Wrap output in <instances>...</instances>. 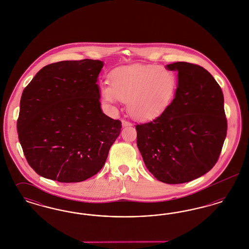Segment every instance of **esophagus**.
I'll list each match as a JSON object with an SVG mask.
<instances>
[{
    "label": "esophagus",
    "instance_id": "esophagus-1",
    "mask_svg": "<svg viewBox=\"0 0 249 249\" xmlns=\"http://www.w3.org/2000/svg\"><path fill=\"white\" fill-rule=\"evenodd\" d=\"M121 122H122L123 127H126V126H131V123L129 122V121H127V120H125V119H122V120H121Z\"/></svg>",
    "mask_w": 249,
    "mask_h": 249
}]
</instances>
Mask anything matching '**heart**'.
Returning <instances> with one entry per match:
<instances>
[{
  "instance_id": "1",
  "label": "heart",
  "mask_w": 249,
  "mask_h": 249,
  "mask_svg": "<svg viewBox=\"0 0 249 249\" xmlns=\"http://www.w3.org/2000/svg\"><path fill=\"white\" fill-rule=\"evenodd\" d=\"M178 86L176 72L164 66L129 65L116 68L110 73V85L101 87L103 100L114 105L127 101L132 118L152 119L172 103Z\"/></svg>"
}]
</instances>
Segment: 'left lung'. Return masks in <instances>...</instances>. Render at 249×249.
Segmentation results:
<instances>
[{
  "instance_id": "obj_1",
  "label": "left lung",
  "mask_w": 249,
  "mask_h": 249,
  "mask_svg": "<svg viewBox=\"0 0 249 249\" xmlns=\"http://www.w3.org/2000/svg\"><path fill=\"white\" fill-rule=\"evenodd\" d=\"M176 97L156 119L137 124V146L148 171L166 184L200 178L216 163L227 135L224 97L200 65L175 62Z\"/></svg>"
}]
</instances>
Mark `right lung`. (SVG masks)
<instances>
[{
    "mask_svg": "<svg viewBox=\"0 0 249 249\" xmlns=\"http://www.w3.org/2000/svg\"><path fill=\"white\" fill-rule=\"evenodd\" d=\"M101 60L48 64L24 89L17 128L25 158L43 178L81 182L105 165L121 121L103 113Z\"/></svg>",
    "mask_w": 249,
    "mask_h": 249,
    "instance_id": "add662e5",
    "label": "right lung"
}]
</instances>
